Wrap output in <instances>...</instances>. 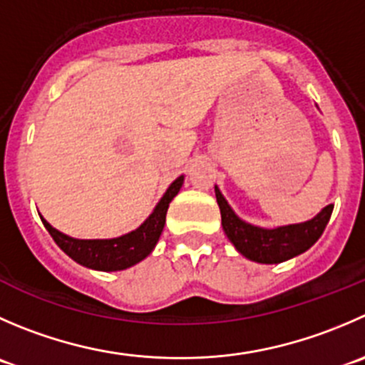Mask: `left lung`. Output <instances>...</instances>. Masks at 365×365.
I'll return each instance as SVG.
<instances>
[{
    "mask_svg": "<svg viewBox=\"0 0 365 365\" xmlns=\"http://www.w3.org/2000/svg\"><path fill=\"white\" fill-rule=\"evenodd\" d=\"M215 197L221 210V222L226 237L232 240L240 255L260 264H280L314 246L316 240L323 235L334 210V205H328L316 217L307 222L265 230L240 221L217 187H215Z\"/></svg>",
    "mask_w": 365,
    "mask_h": 365,
    "instance_id": "left-lung-1",
    "label": "left lung"
}]
</instances>
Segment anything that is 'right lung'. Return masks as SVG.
<instances>
[{"label": "right lung", "instance_id": "right-lung-1", "mask_svg": "<svg viewBox=\"0 0 365 365\" xmlns=\"http://www.w3.org/2000/svg\"><path fill=\"white\" fill-rule=\"evenodd\" d=\"M182 183L183 176L176 178L175 182L169 185V189L165 190L164 197L158 201L153 214H151L135 232H130L126 233V235L118 237V239H73V237L63 235L58 230L53 228L44 217L41 219L42 222H44L46 230L49 232V235H51L53 240L56 242V246H58L63 253L69 255L74 262L85 265V267L98 269V271H121V269L132 267L133 264H137V262H140L143 258H146L148 255L153 251L155 244L158 242L162 230H164L165 214H168L169 203H171L173 197L178 194Z\"/></svg>", "mask_w": 365, "mask_h": 365}]
</instances>
